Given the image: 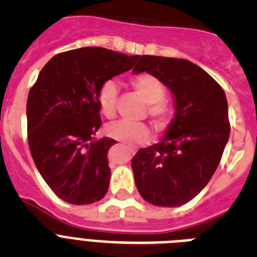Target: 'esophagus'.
Masks as SVG:
<instances>
[{"label": "esophagus", "mask_w": 257, "mask_h": 257, "mask_svg": "<svg viewBox=\"0 0 257 257\" xmlns=\"http://www.w3.org/2000/svg\"><path fill=\"white\" fill-rule=\"evenodd\" d=\"M127 151H128V153H130V154H135V149H134V148H130V147H127Z\"/></svg>", "instance_id": "obj_1"}]
</instances>
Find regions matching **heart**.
<instances>
[{"label":"heart","mask_w":257,"mask_h":257,"mask_svg":"<svg viewBox=\"0 0 257 257\" xmlns=\"http://www.w3.org/2000/svg\"><path fill=\"white\" fill-rule=\"evenodd\" d=\"M133 87L140 96L148 103V114L156 123L163 124L170 117V108L163 103L165 86L157 77L152 74H139L134 77ZM118 99V86L114 81H105L97 92V103L100 110L106 118L115 115ZM106 135L126 144H139L149 138L148 126L143 122L117 121L108 124L105 128Z\"/></svg>","instance_id":"b5f03b06"}]
</instances>
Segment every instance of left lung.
Returning a JSON list of instances; mask_svg holds the SVG:
<instances>
[{
    "instance_id": "obj_1",
    "label": "left lung",
    "mask_w": 257,
    "mask_h": 257,
    "mask_svg": "<svg viewBox=\"0 0 257 257\" xmlns=\"http://www.w3.org/2000/svg\"><path fill=\"white\" fill-rule=\"evenodd\" d=\"M157 77L174 94L175 115L158 144L133 158L140 196L152 205L178 207L193 199L216 171L228 143V101L221 86L185 59L143 55L134 73Z\"/></svg>"
}]
</instances>
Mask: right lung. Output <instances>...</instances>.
Wrapping results in <instances>:
<instances>
[{
	"instance_id": "1",
	"label": "right lung",
	"mask_w": 257,
	"mask_h": 257,
	"mask_svg": "<svg viewBox=\"0 0 257 257\" xmlns=\"http://www.w3.org/2000/svg\"><path fill=\"white\" fill-rule=\"evenodd\" d=\"M140 55L82 47L50 59L27 100L28 144L46 184L72 205L100 201L110 180L108 154L115 140L95 139L101 126L97 92L130 70Z\"/></svg>"
}]
</instances>
